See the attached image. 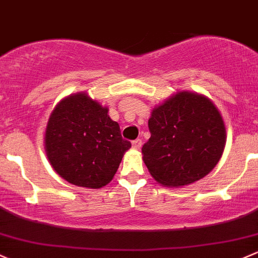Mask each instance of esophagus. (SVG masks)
Masks as SVG:
<instances>
[{
    "label": "esophagus",
    "instance_id": "obj_1",
    "mask_svg": "<svg viewBox=\"0 0 258 258\" xmlns=\"http://www.w3.org/2000/svg\"><path fill=\"white\" fill-rule=\"evenodd\" d=\"M133 148H134L135 150H139V149L142 148V139L133 140Z\"/></svg>",
    "mask_w": 258,
    "mask_h": 258
}]
</instances>
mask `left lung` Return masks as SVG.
Masks as SVG:
<instances>
[{"instance_id":"left-lung-1","label":"left lung","mask_w":258,"mask_h":258,"mask_svg":"<svg viewBox=\"0 0 258 258\" xmlns=\"http://www.w3.org/2000/svg\"><path fill=\"white\" fill-rule=\"evenodd\" d=\"M143 160L164 186L203 179L219 163L226 143L224 120L204 95L180 92L153 110Z\"/></svg>"}]
</instances>
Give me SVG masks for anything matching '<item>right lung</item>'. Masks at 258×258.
Wrapping results in <instances>:
<instances>
[{"label": "right lung", "mask_w": 258, "mask_h": 258, "mask_svg": "<svg viewBox=\"0 0 258 258\" xmlns=\"http://www.w3.org/2000/svg\"><path fill=\"white\" fill-rule=\"evenodd\" d=\"M46 151L58 175L77 186L109 184L124 153L132 147L107 108L84 93L71 95L50 114Z\"/></svg>", "instance_id": "obj_1"}]
</instances>
